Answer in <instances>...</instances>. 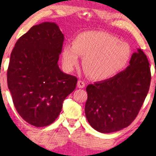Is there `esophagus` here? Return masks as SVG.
Wrapping results in <instances>:
<instances>
[{
    "instance_id": "1",
    "label": "esophagus",
    "mask_w": 156,
    "mask_h": 156,
    "mask_svg": "<svg viewBox=\"0 0 156 156\" xmlns=\"http://www.w3.org/2000/svg\"><path fill=\"white\" fill-rule=\"evenodd\" d=\"M86 84L84 81H81V80H79L78 81V87L79 88H84L85 87Z\"/></svg>"
}]
</instances>
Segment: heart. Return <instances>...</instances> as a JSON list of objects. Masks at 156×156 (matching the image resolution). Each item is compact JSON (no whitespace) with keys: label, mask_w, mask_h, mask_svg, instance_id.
<instances>
[{"label":"heart","mask_w":156,"mask_h":156,"mask_svg":"<svg viewBox=\"0 0 156 156\" xmlns=\"http://www.w3.org/2000/svg\"><path fill=\"white\" fill-rule=\"evenodd\" d=\"M131 50L126 42L103 31H86L78 34L72 44H66L62 50L65 68L72 70L84 57V71L90 78L103 80L115 75L127 63Z\"/></svg>","instance_id":"1"}]
</instances>
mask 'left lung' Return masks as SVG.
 <instances>
[{"instance_id": "8db88e82", "label": "left lung", "mask_w": 156, "mask_h": 156, "mask_svg": "<svg viewBox=\"0 0 156 156\" xmlns=\"http://www.w3.org/2000/svg\"><path fill=\"white\" fill-rule=\"evenodd\" d=\"M129 63L112 78L86 88V118L97 131L112 133L129 126L144 104L151 82L149 61L138 49Z\"/></svg>"}]
</instances>
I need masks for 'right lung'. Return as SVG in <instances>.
Returning <instances> with one entry per match:
<instances>
[{
	"label": "right lung",
	"instance_id": "add662e5",
	"mask_svg": "<svg viewBox=\"0 0 156 156\" xmlns=\"http://www.w3.org/2000/svg\"><path fill=\"white\" fill-rule=\"evenodd\" d=\"M63 41L59 26L46 22L21 36L10 54L7 85L19 115L33 126L53 123L76 87V77L63 73L57 63Z\"/></svg>",
	"mask_w": 156,
	"mask_h": 156
}]
</instances>
